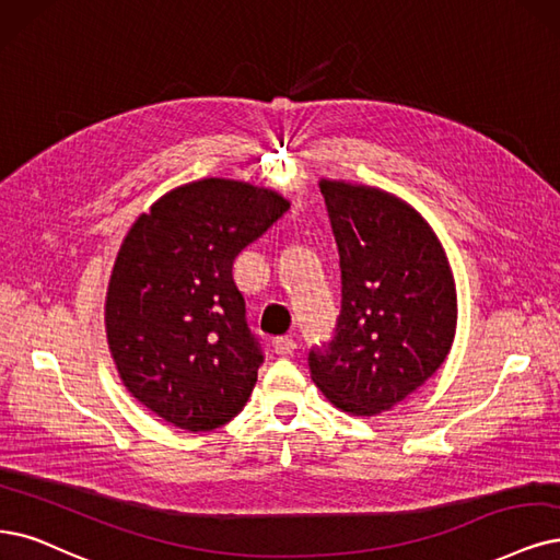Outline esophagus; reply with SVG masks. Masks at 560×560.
I'll return each mask as SVG.
<instances>
[{"instance_id": "34e87169", "label": "esophagus", "mask_w": 560, "mask_h": 560, "mask_svg": "<svg viewBox=\"0 0 560 560\" xmlns=\"http://www.w3.org/2000/svg\"><path fill=\"white\" fill-rule=\"evenodd\" d=\"M272 348H275L277 355L291 358V355L295 353V350H298V343H295V339H291V337H279V339L272 341Z\"/></svg>"}]
</instances>
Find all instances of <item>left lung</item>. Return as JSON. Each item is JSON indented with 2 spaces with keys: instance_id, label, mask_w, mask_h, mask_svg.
I'll list each match as a JSON object with an SVG mask.
<instances>
[{
  "instance_id": "obj_1",
  "label": "left lung",
  "mask_w": 560,
  "mask_h": 560,
  "mask_svg": "<svg viewBox=\"0 0 560 560\" xmlns=\"http://www.w3.org/2000/svg\"><path fill=\"white\" fill-rule=\"evenodd\" d=\"M339 248L335 339L308 353L316 387L348 416L392 410L424 385L457 332L445 248L416 207L378 186L320 177Z\"/></svg>"
}]
</instances>
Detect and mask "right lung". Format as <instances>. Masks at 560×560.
<instances>
[{
    "label": "right lung",
    "mask_w": 560,
    "mask_h": 560,
    "mask_svg": "<svg viewBox=\"0 0 560 560\" xmlns=\"http://www.w3.org/2000/svg\"><path fill=\"white\" fill-rule=\"evenodd\" d=\"M288 210L267 186L202 177L165 191L124 235L103 308L108 350L121 385L161 420L210 431L252 397L262 355L233 262Z\"/></svg>",
    "instance_id": "1"
}]
</instances>
